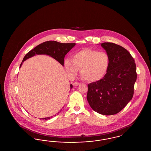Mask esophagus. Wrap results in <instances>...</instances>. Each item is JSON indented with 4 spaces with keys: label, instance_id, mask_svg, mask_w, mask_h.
I'll list each match as a JSON object with an SVG mask.
<instances>
[{
    "label": "esophagus",
    "instance_id": "esophagus-1",
    "mask_svg": "<svg viewBox=\"0 0 151 151\" xmlns=\"http://www.w3.org/2000/svg\"><path fill=\"white\" fill-rule=\"evenodd\" d=\"M72 84H73V86H78L80 85V83H78V82H73V83H72Z\"/></svg>",
    "mask_w": 151,
    "mask_h": 151
}]
</instances>
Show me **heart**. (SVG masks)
Returning <instances> with one entry per match:
<instances>
[{
	"mask_svg": "<svg viewBox=\"0 0 151 151\" xmlns=\"http://www.w3.org/2000/svg\"><path fill=\"white\" fill-rule=\"evenodd\" d=\"M64 65L70 76H75L80 69L83 79L94 83L100 81L106 75L110 59L106 52L86 48L75 52L72 59L66 58Z\"/></svg>",
	"mask_w": 151,
	"mask_h": 151,
	"instance_id": "b5f03b06",
	"label": "heart"
}]
</instances>
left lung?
Listing matches in <instances>:
<instances>
[{
    "instance_id": "8db88e82",
    "label": "left lung",
    "mask_w": 151,
    "mask_h": 151,
    "mask_svg": "<svg viewBox=\"0 0 151 151\" xmlns=\"http://www.w3.org/2000/svg\"><path fill=\"white\" fill-rule=\"evenodd\" d=\"M110 59L106 75L88 85L86 99L94 111L105 115L118 113L132 99L137 80L136 65L129 52L112 42L101 44Z\"/></svg>"
}]
</instances>
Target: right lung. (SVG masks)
Wrapping results in <instances>:
<instances>
[{"mask_svg":"<svg viewBox=\"0 0 151 151\" xmlns=\"http://www.w3.org/2000/svg\"><path fill=\"white\" fill-rule=\"evenodd\" d=\"M75 45V43H62L55 41H49L41 43L35 47L33 49L29 51L24 57L22 62L29 58L35 56L36 54H46L50 55L58 61L62 65H64L65 55ZM22 62L20 67L22 65ZM72 85H70V89H72ZM62 110V109H61ZM60 110L59 111H61ZM59 112L58 113V114ZM51 118L53 116H51ZM50 117L41 118V119H49Z\"/></svg>","mask_w":151,"mask_h":151,"instance_id":"obj_1","label":"right lung"}]
</instances>
